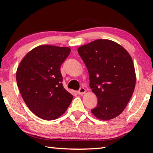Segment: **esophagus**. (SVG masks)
<instances>
[{
    "mask_svg": "<svg viewBox=\"0 0 153 153\" xmlns=\"http://www.w3.org/2000/svg\"><path fill=\"white\" fill-rule=\"evenodd\" d=\"M77 93H78V94L79 95H83L86 93V89L84 88H81L79 90V91H77Z\"/></svg>",
    "mask_w": 153,
    "mask_h": 153,
    "instance_id": "esophagus-1",
    "label": "esophagus"
}]
</instances>
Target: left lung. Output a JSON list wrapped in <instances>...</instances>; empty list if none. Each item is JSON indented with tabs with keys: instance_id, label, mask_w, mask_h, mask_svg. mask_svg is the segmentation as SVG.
<instances>
[{
	"instance_id": "obj_1",
	"label": "left lung",
	"mask_w": 153,
	"mask_h": 153,
	"mask_svg": "<svg viewBox=\"0 0 153 153\" xmlns=\"http://www.w3.org/2000/svg\"><path fill=\"white\" fill-rule=\"evenodd\" d=\"M77 51L88 71L90 87L98 98L92 114L104 121L117 117L135 88V68L130 55L118 43L106 39L92 41Z\"/></svg>"
}]
</instances>
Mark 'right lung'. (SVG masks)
Returning a JSON list of instances; mask_svg holds the SVG:
<instances>
[{
    "label": "right lung",
    "mask_w": 153,
    "mask_h": 153,
    "mask_svg": "<svg viewBox=\"0 0 153 153\" xmlns=\"http://www.w3.org/2000/svg\"><path fill=\"white\" fill-rule=\"evenodd\" d=\"M69 47L41 45L25 55L17 67L16 80L29 109L45 120H54L65 112L73 96L64 88L61 65Z\"/></svg>",
    "instance_id": "right-lung-1"
}]
</instances>
